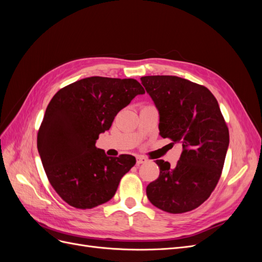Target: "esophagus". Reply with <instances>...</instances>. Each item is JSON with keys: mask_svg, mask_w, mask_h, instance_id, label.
Listing matches in <instances>:
<instances>
[{"mask_svg": "<svg viewBox=\"0 0 262 262\" xmlns=\"http://www.w3.org/2000/svg\"><path fill=\"white\" fill-rule=\"evenodd\" d=\"M147 162V158H145L144 156H137V164L141 165V164H144Z\"/></svg>", "mask_w": 262, "mask_h": 262, "instance_id": "obj_1", "label": "esophagus"}]
</instances>
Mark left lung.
<instances>
[{
    "label": "left lung",
    "instance_id": "8db88e82",
    "mask_svg": "<svg viewBox=\"0 0 262 262\" xmlns=\"http://www.w3.org/2000/svg\"><path fill=\"white\" fill-rule=\"evenodd\" d=\"M160 113V134L182 145L175 167L157 160L160 176L146 187L165 212H189L208 200L223 169L229 133L219 102L203 85L171 75L141 77Z\"/></svg>",
    "mask_w": 262,
    "mask_h": 262
}]
</instances>
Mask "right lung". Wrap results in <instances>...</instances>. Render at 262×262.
<instances>
[{"label": "right lung", "instance_id": "add662e5", "mask_svg": "<svg viewBox=\"0 0 262 262\" xmlns=\"http://www.w3.org/2000/svg\"><path fill=\"white\" fill-rule=\"evenodd\" d=\"M145 91L134 78L92 76L61 89L38 130L37 147L46 175L62 200L93 209L115 195L136 157H108L95 146L117 114Z\"/></svg>", "mask_w": 262, "mask_h": 262}]
</instances>
